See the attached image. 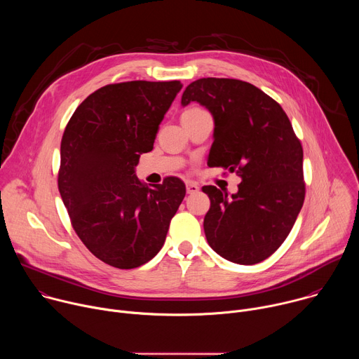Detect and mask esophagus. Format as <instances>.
<instances>
[{
    "mask_svg": "<svg viewBox=\"0 0 359 359\" xmlns=\"http://www.w3.org/2000/svg\"><path fill=\"white\" fill-rule=\"evenodd\" d=\"M186 191L189 193V194H194V193H197L198 191V186L196 184V183H186Z\"/></svg>",
    "mask_w": 359,
    "mask_h": 359,
    "instance_id": "esophagus-1",
    "label": "esophagus"
}]
</instances>
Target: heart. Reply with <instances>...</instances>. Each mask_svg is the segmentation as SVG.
I'll return each instance as SVG.
<instances>
[{"mask_svg": "<svg viewBox=\"0 0 359 359\" xmlns=\"http://www.w3.org/2000/svg\"><path fill=\"white\" fill-rule=\"evenodd\" d=\"M201 109H198V108H190V109H187L184 114H196V112H200Z\"/></svg>", "mask_w": 359, "mask_h": 359, "instance_id": "b5f03b06", "label": "heart"}]
</instances>
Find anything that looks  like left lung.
I'll return each mask as SVG.
<instances>
[{"label": "left lung", "instance_id": "8db88e82", "mask_svg": "<svg viewBox=\"0 0 359 359\" xmlns=\"http://www.w3.org/2000/svg\"><path fill=\"white\" fill-rule=\"evenodd\" d=\"M215 119L209 166L241 177L229 196L216 186L204 217L209 245L223 259L251 266L266 259L290 234L305 197L302 146L277 102L257 86L229 78H201L182 95Z\"/></svg>", "mask_w": 359, "mask_h": 359}]
</instances>
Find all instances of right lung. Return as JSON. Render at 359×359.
<instances>
[{
    "instance_id": "right-lung-1",
    "label": "right lung",
    "mask_w": 359,
    "mask_h": 359,
    "mask_svg": "<svg viewBox=\"0 0 359 359\" xmlns=\"http://www.w3.org/2000/svg\"><path fill=\"white\" fill-rule=\"evenodd\" d=\"M182 86L180 81L107 85L82 102L65 128L62 201L86 248L112 267L136 269L155 257L184 198L177 177L150 189L135 175Z\"/></svg>"
}]
</instances>
